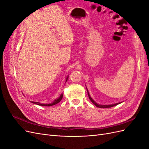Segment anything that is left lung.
<instances>
[{
	"instance_id": "1",
	"label": "left lung",
	"mask_w": 149,
	"mask_h": 149,
	"mask_svg": "<svg viewBox=\"0 0 149 149\" xmlns=\"http://www.w3.org/2000/svg\"><path fill=\"white\" fill-rule=\"evenodd\" d=\"M86 89H87V88H86ZM87 91H88V96H89V100H91V101L94 104V105H95L97 107H101V108H107V107H113V106H116V105H118V104H120L121 102H119V103H116V104H110V105H101V104H98L97 103H96L95 101H94L93 99L91 97V96H90V95H89V92H88V89H87Z\"/></svg>"
}]
</instances>
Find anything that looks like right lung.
Masks as SVG:
<instances>
[{"mask_svg": "<svg viewBox=\"0 0 149 149\" xmlns=\"http://www.w3.org/2000/svg\"><path fill=\"white\" fill-rule=\"evenodd\" d=\"M68 76H67L66 78V81L68 80ZM63 98V94H61L60 96L58 97V99H56V100H55V101H54L53 102L50 103V104H42L40 103L39 102H34V101H32L31 102H32L33 104H37V105H39V106H53V105H55L56 104H58V102H60L61 101V100H62Z\"/></svg>", "mask_w": 149, "mask_h": 149, "instance_id": "right-lung-1", "label": "right lung"}]
</instances>
